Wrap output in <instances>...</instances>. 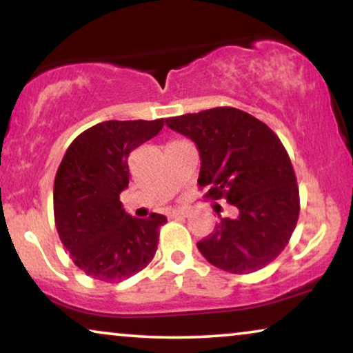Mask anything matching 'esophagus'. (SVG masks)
Listing matches in <instances>:
<instances>
[{
	"instance_id": "34e87169",
	"label": "esophagus",
	"mask_w": 353,
	"mask_h": 353,
	"mask_svg": "<svg viewBox=\"0 0 353 353\" xmlns=\"http://www.w3.org/2000/svg\"><path fill=\"white\" fill-rule=\"evenodd\" d=\"M190 212L185 210V209H176V210H172L170 212V219H180V216H188Z\"/></svg>"
}]
</instances>
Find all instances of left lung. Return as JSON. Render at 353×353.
<instances>
[{"label":"left lung","instance_id":"left-lung-1","mask_svg":"<svg viewBox=\"0 0 353 353\" xmlns=\"http://www.w3.org/2000/svg\"><path fill=\"white\" fill-rule=\"evenodd\" d=\"M194 141L205 197L236 207L214 233L197 243L201 254L228 273L245 274L272 263L297 225L299 188L291 159L263 122L234 108L207 109L165 120Z\"/></svg>","mask_w":353,"mask_h":353}]
</instances>
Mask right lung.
Wrapping results in <instances>:
<instances>
[{
  "label": "right lung",
  "mask_w": 353,
  "mask_h": 353,
  "mask_svg": "<svg viewBox=\"0 0 353 353\" xmlns=\"http://www.w3.org/2000/svg\"><path fill=\"white\" fill-rule=\"evenodd\" d=\"M157 120H108L79 134L54 178V220L59 238L81 272L120 283L148 267L157 250L165 215L137 219L125 212L130 152L156 137Z\"/></svg>",
  "instance_id": "obj_1"
}]
</instances>
